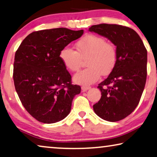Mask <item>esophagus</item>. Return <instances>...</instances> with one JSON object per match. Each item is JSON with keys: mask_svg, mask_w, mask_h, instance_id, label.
I'll use <instances>...</instances> for the list:
<instances>
[{"mask_svg": "<svg viewBox=\"0 0 157 157\" xmlns=\"http://www.w3.org/2000/svg\"><path fill=\"white\" fill-rule=\"evenodd\" d=\"M90 88H91L90 86H82V92H86V91H87L88 90H90Z\"/></svg>", "mask_w": 157, "mask_h": 157, "instance_id": "obj_1", "label": "esophagus"}]
</instances>
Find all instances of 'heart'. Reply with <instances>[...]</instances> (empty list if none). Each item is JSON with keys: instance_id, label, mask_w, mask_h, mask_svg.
I'll return each mask as SVG.
<instances>
[{"instance_id": "1", "label": "heart", "mask_w": 157, "mask_h": 157, "mask_svg": "<svg viewBox=\"0 0 157 157\" xmlns=\"http://www.w3.org/2000/svg\"><path fill=\"white\" fill-rule=\"evenodd\" d=\"M77 51L69 47L60 51V58L67 69L78 71L82 60H86L88 67L73 76L77 84L88 86L99 80L102 75L111 73L116 64L117 53L113 44L100 36L88 34L75 44Z\"/></svg>"}]
</instances>
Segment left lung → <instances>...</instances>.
Returning <instances> with one entry per match:
<instances>
[{"instance_id":"obj_1","label":"left lung","mask_w":157,"mask_h":157,"mask_svg":"<svg viewBox=\"0 0 157 157\" xmlns=\"http://www.w3.org/2000/svg\"><path fill=\"white\" fill-rule=\"evenodd\" d=\"M89 31L109 39L116 46L117 60L108 78L97 86L101 97L95 113L110 122L122 120L138 105L147 79V51L138 34L118 25H93Z\"/></svg>"}]
</instances>
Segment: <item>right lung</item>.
I'll return each mask as SVG.
<instances>
[{"label":"right lung","instance_id":"obj_1","mask_svg":"<svg viewBox=\"0 0 157 157\" xmlns=\"http://www.w3.org/2000/svg\"><path fill=\"white\" fill-rule=\"evenodd\" d=\"M84 31L67 28L29 34L15 55L14 85L28 113L39 122L54 123L70 113L72 99L81 92L60 58V51Z\"/></svg>","mask_w":157,"mask_h":157}]
</instances>
